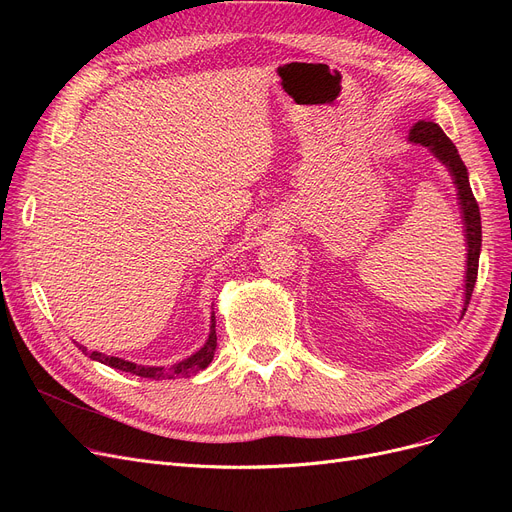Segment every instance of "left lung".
<instances>
[{"label":"left lung","mask_w":512,"mask_h":512,"mask_svg":"<svg viewBox=\"0 0 512 512\" xmlns=\"http://www.w3.org/2000/svg\"><path fill=\"white\" fill-rule=\"evenodd\" d=\"M409 139L413 143L425 145L434 151V155L442 161L444 166H448L450 174L454 176V184L459 188V199H461V209H463V218H465V228H467V276H465V309L463 315L469 307L471 294L475 288L477 280V267H479V251H481V215H479V205L473 197L467 168L463 164V159L456 151L454 143L446 137L444 130L434 124V122H425L419 120L417 124L411 126L409 130Z\"/></svg>","instance_id":"obj_1"}]
</instances>
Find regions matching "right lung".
<instances>
[{
  "label": "right lung",
  "mask_w": 512,
  "mask_h": 512,
  "mask_svg": "<svg viewBox=\"0 0 512 512\" xmlns=\"http://www.w3.org/2000/svg\"><path fill=\"white\" fill-rule=\"evenodd\" d=\"M215 346H218V336H215V315H211V330H209V338H207L205 346L201 348V351H197L193 357L184 359L182 363H176L174 367H168V369H164V367H145V365L130 363V361H124V359H118V357H105L101 353H89V357L103 363V365H110L114 369L141 375V378H147V380H174V378H191L193 373L205 369L213 359ZM78 348L83 353L87 351L85 346H78Z\"/></svg>",
  "instance_id": "add662e5"
}]
</instances>
